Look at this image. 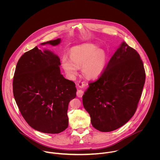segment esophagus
<instances>
[{
  "label": "esophagus",
  "instance_id": "esophagus-1",
  "mask_svg": "<svg viewBox=\"0 0 160 160\" xmlns=\"http://www.w3.org/2000/svg\"><path fill=\"white\" fill-rule=\"evenodd\" d=\"M78 86L79 88H83L85 87L86 84L83 82H79L78 84ZM76 95L78 97H81L83 95V91L81 89H78V91L76 92Z\"/></svg>",
  "mask_w": 160,
  "mask_h": 160
}]
</instances>
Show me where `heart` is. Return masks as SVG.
Here are the masks:
<instances>
[{"label":"heart","mask_w":160,"mask_h":160,"mask_svg":"<svg viewBox=\"0 0 160 160\" xmlns=\"http://www.w3.org/2000/svg\"><path fill=\"white\" fill-rule=\"evenodd\" d=\"M70 59L64 56L62 66L69 78L72 79L81 67L82 74L88 78L96 79L101 76L107 65L106 52L93 44H83L72 47Z\"/></svg>","instance_id":"obj_1"}]
</instances>
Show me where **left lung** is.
Returning <instances> with one entry per match:
<instances>
[{"label":"left lung","instance_id":"8db88e82","mask_svg":"<svg viewBox=\"0 0 160 160\" xmlns=\"http://www.w3.org/2000/svg\"><path fill=\"white\" fill-rule=\"evenodd\" d=\"M145 81L139 54L122 42L101 76L89 83L82 96L94 128L110 132L125 124L136 113Z\"/></svg>","mask_w":160,"mask_h":160}]
</instances>
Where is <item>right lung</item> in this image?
<instances>
[{"mask_svg":"<svg viewBox=\"0 0 160 160\" xmlns=\"http://www.w3.org/2000/svg\"><path fill=\"white\" fill-rule=\"evenodd\" d=\"M61 39L41 45L57 46ZM60 60L52 52L38 47L19 59L13 76L15 100L26 122L33 129L58 134L68 126L69 102L76 96L73 81L60 73Z\"/></svg>","mask_w":160,"mask_h":160,"instance_id":"obj_1","label":"right lung"}]
</instances>
